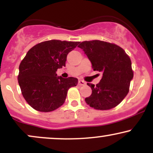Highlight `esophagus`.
<instances>
[{"label":"esophagus","mask_w":153,"mask_h":153,"mask_svg":"<svg viewBox=\"0 0 153 153\" xmlns=\"http://www.w3.org/2000/svg\"><path fill=\"white\" fill-rule=\"evenodd\" d=\"M78 84L80 85H85V82L83 81V80H79Z\"/></svg>","instance_id":"1"}]
</instances>
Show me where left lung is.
I'll return each mask as SVG.
<instances>
[{"label":"left lung","mask_w":153,"mask_h":153,"mask_svg":"<svg viewBox=\"0 0 153 153\" xmlns=\"http://www.w3.org/2000/svg\"><path fill=\"white\" fill-rule=\"evenodd\" d=\"M78 47L87 55L94 71L103 73L96 85L87 83L92 94L85 102L99 110L117 106L127 95L133 78L129 57L120 47L100 40L82 42Z\"/></svg>","instance_id":"1"}]
</instances>
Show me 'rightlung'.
<instances>
[{
  "label": "right lung",
  "mask_w": 153,
  "mask_h": 153,
  "mask_svg": "<svg viewBox=\"0 0 153 153\" xmlns=\"http://www.w3.org/2000/svg\"><path fill=\"white\" fill-rule=\"evenodd\" d=\"M79 42L50 40L37 44L28 51L19 65L18 81L26 102L35 110L49 112L65 101L71 87L78 79L57 76V69L65 66L67 56Z\"/></svg>",
  "instance_id": "right-lung-1"
}]
</instances>
